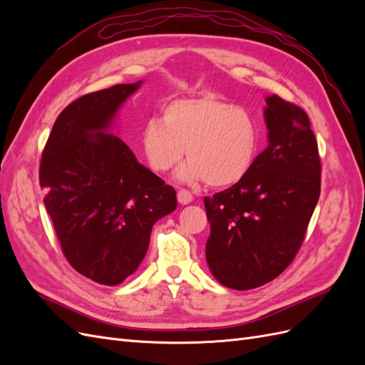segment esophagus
Wrapping results in <instances>:
<instances>
[{"label":"esophagus","mask_w":365,"mask_h":365,"mask_svg":"<svg viewBox=\"0 0 365 365\" xmlns=\"http://www.w3.org/2000/svg\"><path fill=\"white\" fill-rule=\"evenodd\" d=\"M178 202L181 204V205H185V204H189V202H192L193 201V195H192V192L190 190H185V189H180L178 190Z\"/></svg>","instance_id":"1"}]
</instances>
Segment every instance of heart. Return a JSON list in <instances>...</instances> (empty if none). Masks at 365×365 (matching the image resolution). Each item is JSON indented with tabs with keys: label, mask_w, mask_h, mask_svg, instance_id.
I'll return each mask as SVG.
<instances>
[{
	"label": "heart",
	"mask_w": 365,
	"mask_h": 365,
	"mask_svg": "<svg viewBox=\"0 0 365 365\" xmlns=\"http://www.w3.org/2000/svg\"><path fill=\"white\" fill-rule=\"evenodd\" d=\"M141 146L152 170L164 173L189 157L178 175L228 187L245 178L260 148V128L247 109L212 94L175 98L164 105L161 120L149 118Z\"/></svg>",
	"instance_id": "obj_1"
}]
</instances>
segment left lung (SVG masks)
I'll return each mask as SVG.
<instances>
[{
    "label": "left lung",
    "instance_id": "left-lung-1",
    "mask_svg": "<svg viewBox=\"0 0 365 365\" xmlns=\"http://www.w3.org/2000/svg\"><path fill=\"white\" fill-rule=\"evenodd\" d=\"M269 145L227 190L204 197L205 257L227 288L274 280L300 250L322 189V160L307 114L277 94L267 98Z\"/></svg>",
    "mask_w": 365,
    "mask_h": 365
}]
</instances>
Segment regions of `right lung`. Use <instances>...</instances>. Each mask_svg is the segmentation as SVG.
I'll return each mask as SVG.
<instances>
[{
  "label": "right lung",
  "instance_id": "add662e5",
  "mask_svg": "<svg viewBox=\"0 0 365 365\" xmlns=\"http://www.w3.org/2000/svg\"><path fill=\"white\" fill-rule=\"evenodd\" d=\"M141 82L76 98L59 114L42 150L39 184L65 259L85 277L114 286L148 251L153 224L176 208L172 185L105 134Z\"/></svg>",
  "mask_w": 365,
  "mask_h": 365
}]
</instances>
